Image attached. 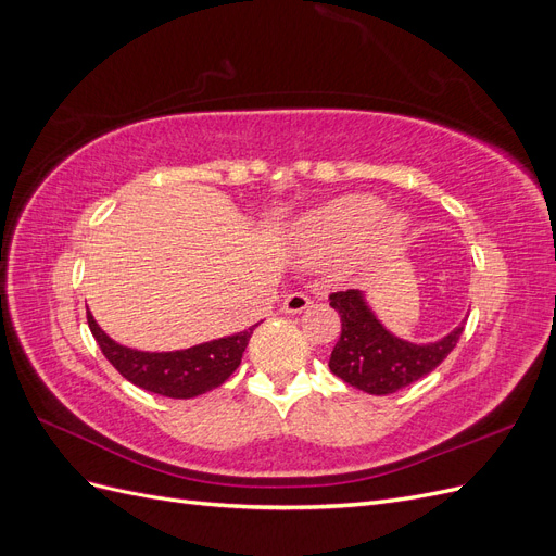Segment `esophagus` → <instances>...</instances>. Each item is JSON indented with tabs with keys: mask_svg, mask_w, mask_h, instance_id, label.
I'll return each mask as SVG.
<instances>
[{
	"mask_svg": "<svg viewBox=\"0 0 556 556\" xmlns=\"http://www.w3.org/2000/svg\"><path fill=\"white\" fill-rule=\"evenodd\" d=\"M308 306H311V299L306 294L292 292V294H288V299L282 301V313L299 315V313H304Z\"/></svg>",
	"mask_w": 556,
	"mask_h": 556,
	"instance_id": "34e87169",
	"label": "esophagus"
}]
</instances>
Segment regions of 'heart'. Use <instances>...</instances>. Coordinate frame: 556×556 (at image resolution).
<instances>
[{
  "instance_id": "b5f03b06",
  "label": "heart",
  "mask_w": 556,
  "mask_h": 556,
  "mask_svg": "<svg viewBox=\"0 0 556 556\" xmlns=\"http://www.w3.org/2000/svg\"><path fill=\"white\" fill-rule=\"evenodd\" d=\"M413 220L401 211H384L376 194H345L299 217L292 237L311 262H333L350 255L359 266H378L401 250Z\"/></svg>"
}]
</instances>
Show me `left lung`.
Masks as SVG:
<instances>
[{"mask_svg": "<svg viewBox=\"0 0 556 556\" xmlns=\"http://www.w3.org/2000/svg\"><path fill=\"white\" fill-rule=\"evenodd\" d=\"M329 306L341 315V339L329 357L331 374L376 396L399 392L431 374L457 345L466 325L462 319L439 341L413 343L387 329L362 290L336 292Z\"/></svg>", "mask_w": 556, "mask_h": 556, "instance_id": "left-lung-1", "label": "left lung"}]
</instances>
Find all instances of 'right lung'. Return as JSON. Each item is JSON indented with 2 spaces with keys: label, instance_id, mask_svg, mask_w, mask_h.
Segmentation results:
<instances>
[{
  "label": "right lung",
  "instance_id": "add662e5",
  "mask_svg": "<svg viewBox=\"0 0 556 556\" xmlns=\"http://www.w3.org/2000/svg\"><path fill=\"white\" fill-rule=\"evenodd\" d=\"M88 325L94 341L102 348L104 357L115 366V371L127 378L131 384L160 396L192 399L211 392L213 387H220L233 371H237L250 336L260 323L248 327L245 331L172 352H148L115 343L111 336L97 325V319L90 311Z\"/></svg>",
  "mask_w": 556,
  "mask_h": 556
}]
</instances>
